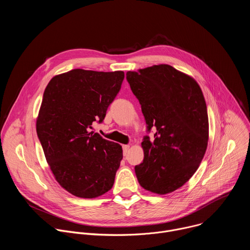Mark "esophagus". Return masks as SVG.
<instances>
[{
	"instance_id": "esophagus-1",
	"label": "esophagus",
	"mask_w": 250,
	"mask_h": 250,
	"mask_svg": "<svg viewBox=\"0 0 250 250\" xmlns=\"http://www.w3.org/2000/svg\"><path fill=\"white\" fill-rule=\"evenodd\" d=\"M129 147H130L129 146H123V150H124V154H125V155L128 152Z\"/></svg>"
}]
</instances>
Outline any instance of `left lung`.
<instances>
[{
  "label": "left lung",
  "mask_w": 250,
  "mask_h": 250,
  "mask_svg": "<svg viewBox=\"0 0 250 250\" xmlns=\"http://www.w3.org/2000/svg\"><path fill=\"white\" fill-rule=\"evenodd\" d=\"M126 79L141 104L154 139L141 142L144 162L134 167L142 188L158 195L181 188L202 162L208 141V118L196 80L167 64L153 65Z\"/></svg>",
  "instance_id": "left-lung-1"
}]
</instances>
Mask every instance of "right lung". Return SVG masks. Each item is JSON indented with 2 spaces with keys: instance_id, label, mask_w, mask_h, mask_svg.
<instances>
[{
  "instance_id": "add662e5",
  "label": "right lung",
  "mask_w": 250,
  "mask_h": 250,
  "mask_svg": "<svg viewBox=\"0 0 250 250\" xmlns=\"http://www.w3.org/2000/svg\"><path fill=\"white\" fill-rule=\"evenodd\" d=\"M124 78L123 71L73 69L45 88L37 132L55 180L76 197L94 199L114 185L123 148L91 129L104 119Z\"/></svg>"
}]
</instances>
